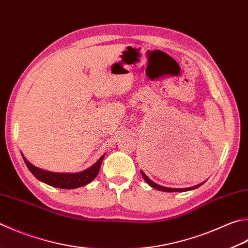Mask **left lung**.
I'll return each mask as SVG.
<instances>
[{"label": "left lung", "instance_id": "1", "mask_svg": "<svg viewBox=\"0 0 248 248\" xmlns=\"http://www.w3.org/2000/svg\"><path fill=\"white\" fill-rule=\"evenodd\" d=\"M140 171H141V175L143 177V179L146 180V182H147L149 186H152V188H154L155 190L163 191V192H185V191H190V190L197 189V188H199L201 185L204 184V182H202V184L197 185V186H189V188H182V189L181 188H168V186H160V185L155 184V182H153L146 174H144L142 170H140Z\"/></svg>", "mask_w": 248, "mask_h": 248}]
</instances>
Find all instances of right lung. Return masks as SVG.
I'll return each instance as SVG.
<instances>
[{"label":"right lung","instance_id":"right-lung-1","mask_svg":"<svg viewBox=\"0 0 248 248\" xmlns=\"http://www.w3.org/2000/svg\"><path fill=\"white\" fill-rule=\"evenodd\" d=\"M21 155L27 167L29 168V170L34 175L35 178H37L40 181L44 182V184L48 186H55V188L77 189L80 188V186L88 185L96 178L98 172H99V168L106 153L91 167L78 172H55L42 170V168H39L34 166L33 164H31V163L23 156L22 153Z\"/></svg>","mask_w":248,"mask_h":248}]
</instances>
